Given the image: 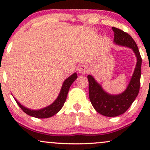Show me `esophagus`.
Segmentation results:
<instances>
[{
  "label": "esophagus",
  "mask_w": 150,
  "mask_h": 150,
  "mask_svg": "<svg viewBox=\"0 0 150 150\" xmlns=\"http://www.w3.org/2000/svg\"><path fill=\"white\" fill-rule=\"evenodd\" d=\"M89 67L87 65H81L78 68V72L81 75H85L89 72Z\"/></svg>",
  "instance_id": "1"
}]
</instances>
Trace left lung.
<instances>
[{
    "label": "left lung",
    "instance_id": "obj_1",
    "mask_svg": "<svg viewBox=\"0 0 150 150\" xmlns=\"http://www.w3.org/2000/svg\"><path fill=\"white\" fill-rule=\"evenodd\" d=\"M114 32L113 42L120 46L130 48L137 57V64L130 83L123 93L117 95L108 94L97 83L92 75H89V97L93 107L98 113L105 116L115 117L124 113L131 106L140 90L142 58L137 44L128 33L116 27H112Z\"/></svg>",
    "mask_w": 150,
    "mask_h": 150
}]
</instances>
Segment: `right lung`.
Masks as SVG:
<instances>
[{
    "label": "right lung",
    "instance_id": "right-lung-1",
    "mask_svg": "<svg viewBox=\"0 0 150 150\" xmlns=\"http://www.w3.org/2000/svg\"><path fill=\"white\" fill-rule=\"evenodd\" d=\"M77 73H75L73 75L67 78L66 80L64 81L63 85H62L61 92H60L59 95L58 96L57 99L55 100L54 102L49 106L42 108L39 110H32L30 108H27L25 107L24 106L18 102V100L15 99V101L18 106L21 108V109L27 115L35 117L37 118H49V117L53 116V115L56 114L61 109L62 107L64 105V103L65 100H66L67 95H68V91H69L70 87L71 86L73 82L77 79Z\"/></svg>",
    "mask_w": 150,
    "mask_h": 150
}]
</instances>
